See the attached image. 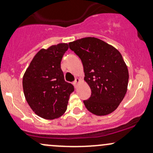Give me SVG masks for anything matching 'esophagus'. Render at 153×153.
Wrapping results in <instances>:
<instances>
[{"instance_id": "1", "label": "esophagus", "mask_w": 153, "mask_h": 153, "mask_svg": "<svg viewBox=\"0 0 153 153\" xmlns=\"http://www.w3.org/2000/svg\"><path fill=\"white\" fill-rule=\"evenodd\" d=\"M80 82V80L79 78H76L75 80V81H74V84H75V85H77V84L78 83H79V82Z\"/></svg>"}]
</instances>
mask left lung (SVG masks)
<instances>
[{
	"label": "left lung",
	"instance_id": "8db88e82",
	"mask_svg": "<svg viewBox=\"0 0 153 153\" xmlns=\"http://www.w3.org/2000/svg\"><path fill=\"white\" fill-rule=\"evenodd\" d=\"M81 59L84 80L91 95L83 101L89 111L97 116L109 114L117 108L127 91L129 72L120 52L95 37H85L69 44Z\"/></svg>",
	"mask_w": 153,
	"mask_h": 153
}]
</instances>
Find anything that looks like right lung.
Masks as SVG:
<instances>
[{
  "label": "right lung",
  "mask_w": 153,
  "mask_h": 153,
  "mask_svg": "<svg viewBox=\"0 0 153 153\" xmlns=\"http://www.w3.org/2000/svg\"><path fill=\"white\" fill-rule=\"evenodd\" d=\"M68 45L60 43L42 49L34 56L23 77L26 100L33 111L45 119H54L65 112L72 84L64 79L60 63Z\"/></svg>",
  "instance_id": "add662e5"
}]
</instances>
